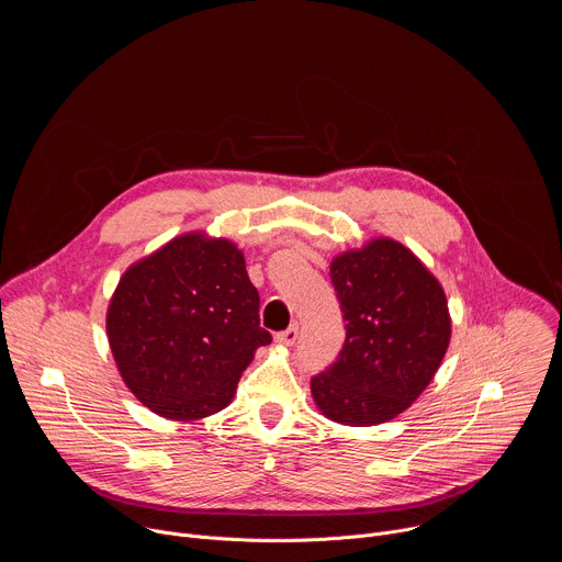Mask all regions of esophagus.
Returning a JSON list of instances; mask_svg holds the SVG:
<instances>
[{
	"label": "esophagus",
	"mask_w": 562,
	"mask_h": 562,
	"mask_svg": "<svg viewBox=\"0 0 562 562\" xmlns=\"http://www.w3.org/2000/svg\"><path fill=\"white\" fill-rule=\"evenodd\" d=\"M297 336H300L297 325H291L289 329H284V331H280V334H276V342H278V345H284V347H293V345H295V340H297Z\"/></svg>",
	"instance_id": "1"
}]
</instances>
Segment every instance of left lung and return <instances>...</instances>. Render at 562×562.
Here are the masks:
<instances>
[{"label":"left lung","instance_id":"8db88e82","mask_svg":"<svg viewBox=\"0 0 562 562\" xmlns=\"http://www.w3.org/2000/svg\"><path fill=\"white\" fill-rule=\"evenodd\" d=\"M331 282L347 338L336 362L311 378L313 400L340 425L386 423L427 389L445 358L451 336L445 291L389 237L338 256Z\"/></svg>","mask_w":562,"mask_h":562}]
</instances>
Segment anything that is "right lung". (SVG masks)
I'll return each mask as SVG.
<instances>
[{
    "instance_id": "right-lung-1",
    "label": "right lung",
    "mask_w": 562,
    "mask_h": 562,
    "mask_svg": "<svg viewBox=\"0 0 562 562\" xmlns=\"http://www.w3.org/2000/svg\"><path fill=\"white\" fill-rule=\"evenodd\" d=\"M106 334L126 386L171 420L224 409L256 349L271 342L245 256L200 233L171 239L122 276Z\"/></svg>"
}]
</instances>
